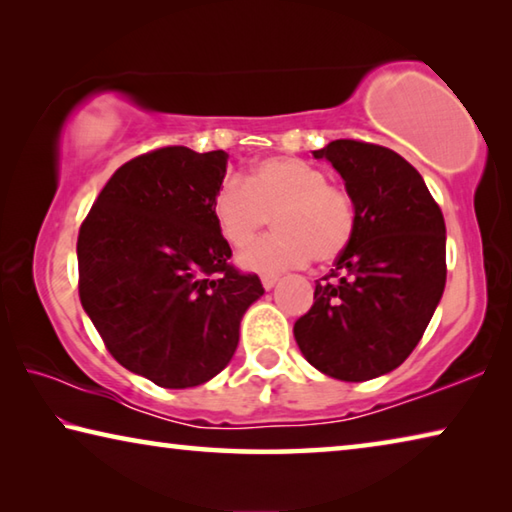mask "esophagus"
Here are the masks:
<instances>
[{"instance_id": "esophagus-1", "label": "esophagus", "mask_w": 512, "mask_h": 512, "mask_svg": "<svg viewBox=\"0 0 512 512\" xmlns=\"http://www.w3.org/2000/svg\"><path fill=\"white\" fill-rule=\"evenodd\" d=\"M275 282H277V275H262V284H264V289H273V287H275Z\"/></svg>"}]
</instances>
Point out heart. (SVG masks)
Returning a JSON list of instances; mask_svg holds the SVG:
<instances>
[{"instance_id":"1","label":"heart","mask_w":512,"mask_h":512,"mask_svg":"<svg viewBox=\"0 0 512 512\" xmlns=\"http://www.w3.org/2000/svg\"><path fill=\"white\" fill-rule=\"evenodd\" d=\"M212 216L232 248H246L268 223L275 235L241 253L250 271L275 275L314 257L332 264L357 235V205L343 187L327 183V173L300 158L275 155L257 162L244 183L230 178L216 189Z\"/></svg>"}]
</instances>
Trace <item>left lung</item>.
Returning a JSON list of instances; mask_svg holds the SVG:
<instances>
[{
	"label": "left lung",
	"instance_id": "left-lung-1",
	"mask_svg": "<svg viewBox=\"0 0 512 512\" xmlns=\"http://www.w3.org/2000/svg\"><path fill=\"white\" fill-rule=\"evenodd\" d=\"M314 158L341 173L359 221L293 336L325 375L375 379L415 350L443 296L445 219L420 173L386 146L334 140Z\"/></svg>",
	"mask_w": 512,
	"mask_h": 512
}]
</instances>
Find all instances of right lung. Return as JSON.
<instances>
[{"label":"right lung","instance_id":"1","mask_svg":"<svg viewBox=\"0 0 512 512\" xmlns=\"http://www.w3.org/2000/svg\"><path fill=\"white\" fill-rule=\"evenodd\" d=\"M228 153L164 146L121 164L79 230V298L121 366L192 388L228 366L262 296L212 216Z\"/></svg>","mask_w":512,"mask_h":512}]
</instances>
